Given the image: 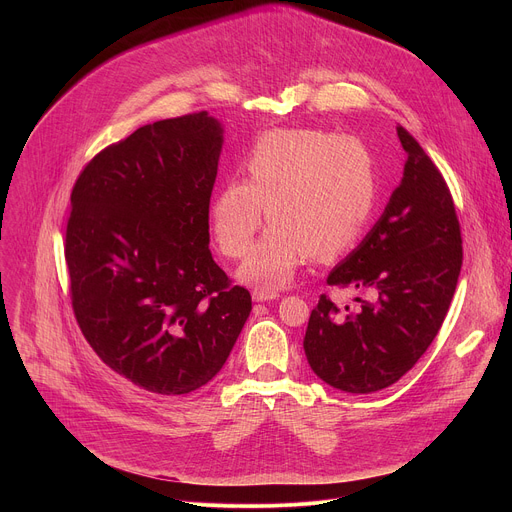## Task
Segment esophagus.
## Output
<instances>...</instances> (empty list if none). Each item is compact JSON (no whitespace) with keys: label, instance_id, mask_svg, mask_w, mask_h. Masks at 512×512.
<instances>
[{"label":"esophagus","instance_id":"esophagus-1","mask_svg":"<svg viewBox=\"0 0 512 512\" xmlns=\"http://www.w3.org/2000/svg\"><path fill=\"white\" fill-rule=\"evenodd\" d=\"M277 298H279V291H275V289H265V287L253 289L255 302H267V300H277Z\"/></svg>","mask_w":512,"mask_h":512}]
</instances>
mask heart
I'll return each mask as SVG.
<instances>
[{
    "label": "heart",
    "mask_w": 512,
    "mask_h": 512,
    "mask_svg": "<svg viewBox=\"0 0 512 512\" xmlns=\"http://www.w3.org/2000/svg\"><path fill=\"white\" fill-rule=\"evenodd\" d=\"M247 180L233 178L210 210L214 241L227 257H243L239 277L273 289L294 279L314 251L334 257L364 235L379 200V170L367 145L318 129H277L261 135L245 158Z\"/></svg>",
    "instance_id": "b5f03b06"
}]
</instances>
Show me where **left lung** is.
<instances>
[{"mask_svg":"<svg viewBox=\"0 0 512 512\" xmlns=\"http://www.w3.org/2000/svg\"><path fill=\"white\" fill-rule=\"evenodd\" d=\"M407 162L373 231L326 283L371 291L342 312L326 294L310 314L312 371L344 393L397 383L423 356L450 310L462 269V231L450 188L421 145L397 127Z\"/></svg>","mask_w":512,"mask_h":512,"instance_id":"obj_1","label":"left lung"}]
</instances>
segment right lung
<instances>
[{"label": "right lung", "mask_w": 512, "mask_h": 512, "mask_svg": "<svg viewBox=\"0 0 512 512\" xmlns=\"http://www.w3.org/2000/svg\"><path fill=\"white\" fill-rule=\"evenodd\" d=\"M221 148L206 111L156 121L101 150L72 186V312L109 369L158 395L206 385L251 312L208 249Z\"/></svg>", "instance_id": "add662e5"}]
</instances>
